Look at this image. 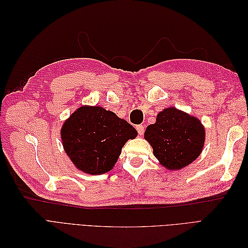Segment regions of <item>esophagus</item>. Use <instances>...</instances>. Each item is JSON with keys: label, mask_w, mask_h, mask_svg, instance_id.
<instances>
[{"label": "esophagus", "mask_w": 248, "mask_h": 248, "mask_svg": "<svg viewBox=\"0 0 248 248\" xmlns=\"http://www.w3.org/2000/svg\"><path fill=\"white\" fill-rule=\"evenodd\" d=\"M144 128H145L144 125H138L137 126V130H138L140 136H142V133H144Z\"/></svg>", "instance_id": "obj_1"}]
</instances>
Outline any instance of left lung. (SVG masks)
Segmentation results:
<instances>
[{"label":"left lung","mask_w":248,"mask_h":248,"mask_svg":"<svg viewBox=\"0 0 248 248\" xmlns=\"http://www.w3.org/2000/svg\"><path fill=\"white\" fill-rule=\"evenodd\" d=\"M145 139L159 163L170 170H181L196 160L205 142V128L196 117L176 108L160 111L149 125Z\"/></svg>","instance_id":"1"}]
</instances>
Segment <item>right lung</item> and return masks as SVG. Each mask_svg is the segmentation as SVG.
<instances>
[{
  "label": "right lung",
  "instance_id": "1",
  "mask_svg": "<svg viewBox=\"0 0 248 248\" xmlns=\"http://www.w3.org/2000/svg\"><path fill=\"white\" fill-rule=\"evenodd\" d=\"M137 136L132 125L101 107H80L61 129L66 154L77 169L90 175L109 171L125 142Z\"/></svg>",
  "mask_w": 248,
  "mask_h": 248
}]
</instances>
